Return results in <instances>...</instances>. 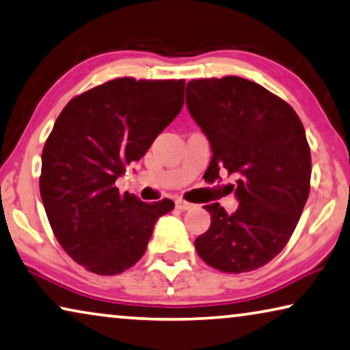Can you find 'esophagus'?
Instances as JSON below:
<instances>
[{
	"label": "esophagus",
	"mask_w": 350,
	"mask_h": 350,
	"mask_svg": "<svg viewBox=\"0 0 350 350\" xmlns=\"http://www.w3.org/2000/svg\"><path fill=\"white\" fill-rule=\"evenodd\" d=\"M193 206H195V204H191V202L182 200V198H177V200H176V207L180 208V211H190V208H193Z\"/></svg>",
	"instance_id": "34e87169"
}]
</instances>
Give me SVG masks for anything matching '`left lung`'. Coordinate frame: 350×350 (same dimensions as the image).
<instances>
[{"mask_svg":"<svg viewBox=\"0 0 350 350\" xmlns=\"http://www.w3.org/2000/svg\"><path fill=\"white\" fill-rule=\"evenodd\" d=\"M187 107L211 142L212 179L220 171L239 177L237 211L228 215L218 202L204 206L211 228L195 248L220 272H252L286 247L308 200L304 124L288 102L241 77L189 81Z\"/></svg>","mask_w":350,"mask_h":350,"instance_id":"8db88e82","label":"left lung"}]
</instances>
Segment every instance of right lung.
Wrapping results in <instances>:
<instances>
[{"instance_id": "right-lung-1", "label": "right lung", "mask_w": 350, "mask_h": 350, "mask_svg": "<svg viewBox=\"0 0 350 350\" xmlns=\"http://www.w3.org/2000/svg\"><path fill=\"white\" fill-rule=\"evenodd\" d=\"M185 80L114 78L72 98L42 150L40 198L64 252L97 275L138 262L174 202L121 195L116 179L184 107Z\"/></svg>"}]
</instances>
